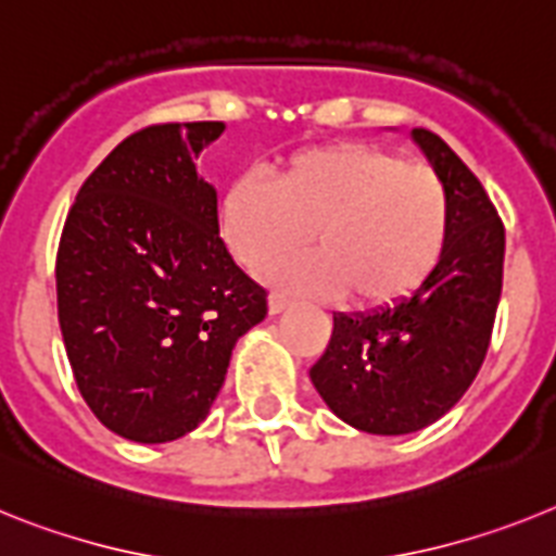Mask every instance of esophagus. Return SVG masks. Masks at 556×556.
Here are the masks:
<instances>
[{"label":"esophagus","instance_id":"34e87169","mask_svg":"<svg viewBox=\"0 0 556 556\" xmlns=\"http://www.w3.org/2000/svg\"><path fill=\"white\" fill-rule=\"evenodd\" d=\"M291 307V299L282 296V293H271L268 296V311H271V316H279V313H285Z\"/></svg>","mask_w":556,"mask_h":556}]
</instances>
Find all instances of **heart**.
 <instances>
[{
  "mask_svg": "<svg viewBox=\"0 0 556 556\" xmlns=\"http://www.w3.org/2000/svg\"><path fill=\"white\" fill-rule=\"evenodd\" d=\"M218 226L245 268L307 243L316 254L277 263L274 282L316 296L344 293L364 311L400 305L428 282L451 235V195L428 164L369 142L307 148L257 176L229 181Z\"/></svg>",
  "mask_w": 556,
  "mask_h": 556,
  "instance_id": "b5f03b06",
  "label": "heart"
}]
</instances>
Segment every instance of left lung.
I'll use <instances>...</instances> for the list:
<instances>
[{"label":"left lung","mask_w":556,"mask_h":556,"mask_svg":"<svg viewBox=\"0 0 556 556\" xmlns=\"http://www.w3.org/2000/svg\"><path fill=\"white\" fill-rule=\"evenodd\" d=\"M412 137L451 195L445 254L400 305L336 313L311 366L330 412L380 437L419 431L462 400L484 364L504 282V224L481 181L445 139L425 128Z\"/></svg>","instance_id":"1"}]
</instances>
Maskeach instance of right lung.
<instances>
[{
	"mask_svg": "<svg viewBox=\"0 0 556 556\" xmlns=\"http://www.w3.org/2000/svg\"><path fill=\"white\" fill-rule=\"evenodd\" d=\"M224 123H164L84 181L58 245V321L91 414L159 445L204 422L268 293L231 260L195 159Z\"/></svg>",
	"mask_w": 556,
	"mask_h": 556,
	"instance_id": "1",
	"label": "right lung"
}]
</instances>
